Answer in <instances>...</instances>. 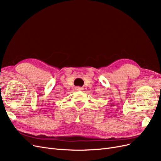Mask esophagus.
Returning <instances> with one entry per match:
<instances>
[{
    "label": "esophagus",
    "mask_w": 161,
    "mask_h": 161,
    "mask_svg": "<svg viewBox=\"0 0 161 161\" xmlns=\"http://www.w3.org/2000/svg\"><path fill=\"white\" fill-rule=\"evenodd\" d=\"M76 89L77 91H82V90H83V89L81 88V87H79V86L76 87Z\"/></svg>",
    "instance_id": "obj_1"
}]
</instances>
